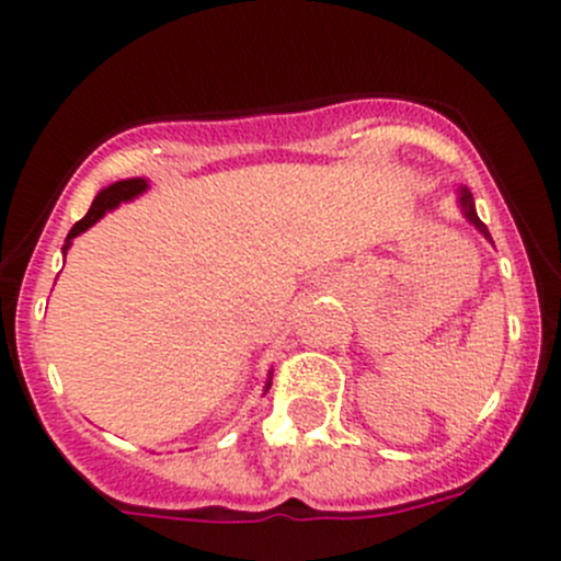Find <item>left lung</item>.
Here are the masks:
<instances>
[{
  "mask_svg": "<svg viewBox=\"0 0 561 561\" xmlns=\"http://www.w3.org/2000/svg\"><path fill=\"white\" fill-rule=\"evenodd\" d=\"M458 205H460V214H463L466 219H469L471 225H474L477 230H480L482 236H485L488 241H491V232H488V227L482 225V221H480V216H477V208H474V197H471V192H469V188H466V186L460 188V192H458ZM491 243H493V241H491Z\"/></svg>",
  "mask_w": 561,
  "mask_h": 561,
  "instance_id": "left-lung-1",
  "label": "left lung"
}]
</instances>
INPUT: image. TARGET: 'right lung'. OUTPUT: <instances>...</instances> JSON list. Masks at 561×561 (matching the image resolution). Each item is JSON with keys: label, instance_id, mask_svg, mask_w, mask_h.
<instances>
[{"label": "right lung", "instance_id": "right-lung-1", "mask_svg": "<svg viewBox=\"0 0 561 561\" xmlns=\"http://www.w3.org/2000/svg\"><path fill=\"white\" fill-rule=\"evenodd\" d=\"M142 192H148V181H145V178H128V181H117V183H112V186L103 188V192H98V197L92 199V205H90V210H87L84 219L76 221L73 230H70L68 238H65L62 254H68L70 241H73L76 236H81L84 230H90L98 219H103V214H106V210H114L119 203H128V199L139 197ZM268 386H271V380L265 383V389H268Z\"/></svg>", "mask_w": 561, "mask_h": 561}]
</instances>
